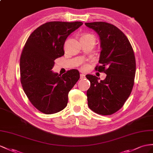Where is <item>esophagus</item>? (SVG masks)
I'll return each mask as SVG.
<instances>
[{
  "mask_svg": "<svg viewBox=\"0 0 153 153\" xmlns=\"http://www.w3.org/2000/svg\"><path fill=\"white\" fill-rule=\"evenodd\" d=\"M85 77V75L84 74H80V79H84V78Z\"/></svg>",
  "mask_w": 153,
  "mask_h": 153,
  "instance_id": "obj_1",
  "label": "esophagus"
}]
</instances>
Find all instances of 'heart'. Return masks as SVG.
I'll return each instance as SVG.
<instances>
[{"label":"heart","instance_id":"b5f03b06","mask_svg":"<svg viewBox=\"0 0 153 153\" xmlns=\"http://www.w3.org/2000/svg\"><path fill=\"white\" fill-rule=\"evenodd\" d=\"M88 36H92L91 34H88V33H87V34H84V35H83V36L81 37V38H83V37H88Z\"/></svg>","mask_w":153,"mask_h":153}]
</instances>
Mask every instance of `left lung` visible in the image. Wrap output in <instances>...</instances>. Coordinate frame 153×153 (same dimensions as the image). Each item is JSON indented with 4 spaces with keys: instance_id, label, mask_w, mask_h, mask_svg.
Returning a JSON list of instances; mask_svg holds the SVG:
<instances>
[{
    "instance_id": "1",
    "label": "left lung",
    "mask_w": 153,
    "mask_h": 153,
    "mask_svg": "<svg viewBox=\"0 0 153 153\" xmlns=\"http://www.w3.org/2000/svg\"><path fill=\"white\" fill-rule=\"evenodd\" d=\"M98 34L101 51L95 70L104 72V80L88 74V107L101 115H111L123 107L132 92L136 74L134 51L126 36L114 25L105 22H86Z\"/></svg>"
}]
</instances>
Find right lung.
Segmentation results:
<instances>
[{
  "label": "right lung",
  "instance_id": "obj_1",
  "mask_svg": "<svg viewBox=\"0 0 153 153\" xmlns=\"http://www.w3.org/2000/svg\"><path fill=\"white\" fill-rule=\"evenodd\" d=\"M82 22H48L35 30L27 39L20 59L21 82L30 102L46 114L66 107L68 95L79 79L72 69L61 76L51 70L56 59L64 56V45L69 35Z\"/></svg>",
  "mask_w": 153,
  "mask_h": 153
}]
</instances>
